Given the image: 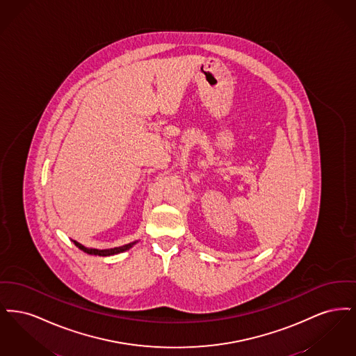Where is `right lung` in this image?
Masks as SVG:
<instances>
[{"mask_svg":"<svg viewBox=\"0 0 356 356\" xmlns=\"http://www.w3.org/2000/svg\"><path fill=\"white\" fill-rule=\"evenodd\" d=\"M73 243H74V245H76V247H79L81 251H84L85 254H99V256H111V254H120V252H124V251H127V250L132 248L137 241H132V243H129V244H125V245H121V247H115V248H111V250H96V248H88V247H85L83 244L77 243L76 240H73Z\"/></svg>","mask_w":356,"mask_h":356,"instance_id":"right-lung-1","label":"right lung"}]
</instances>
